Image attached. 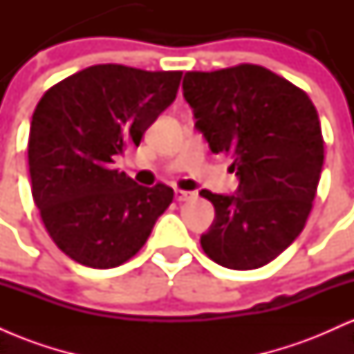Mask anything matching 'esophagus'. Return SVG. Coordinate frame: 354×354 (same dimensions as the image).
Instances as JSON below:
<instances>
[{
  "label": "esophagus",
  "instance_id": "obj_1",
  "mask_svg": "<svg viewBox=\"0 0 354 354\" xmlns=\"http://www.w3.org/2000/svg\"><path fill=\"white\" fill-rule=\"evenodd\" d=\"M174 198H176V201H189L194 198V193H191V191H183V189H176L174 191Z\"/></svg>",
  "mask_w": 354,
  "mask_h": 354
}]
</instances>
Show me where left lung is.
Instances as JSON below:
<instances>
[{
  "instance_id": "obj_1",
  "label": "left lung",
  "mask_w": 354,
  "mask_h": 354,
  "mask_svg": "<svg viewBox=\"0 0 354 354\" xmlns=\"http://www.w3.org/2000/svg\"><path fill=\"white\" fill-rule=\"evenodd\" d=\"M183 95L213 153L233 158L238 194L201 196L214 221L201 236L208 258L230 270H256L299 236L324 160L318 111L310 96L258 64L188 71Z\"/></svg>"
}]
</instances>
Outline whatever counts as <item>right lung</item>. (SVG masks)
Listing matches in <instances>:
<instances>
[{"instance_id":"1","label":"right lung","mask_w":354,"mask_h":354,"mask_svg":"<svg viewBox=\"0 0 354 354\" xmlns=\"http://www.w3.org/2000/svg\"><path fill=\"white\" fill-rule=\"evenodd\" d=\"M181 76L95 64L56 83L36 104L31 193L48 234L73 261L98 270L123 265L173 203V188L136 185L113 163L173 103Z\"/></svg>"}]
</instances>
